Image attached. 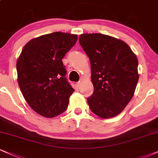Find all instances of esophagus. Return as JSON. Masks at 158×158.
<instances>
[{
	"mask_svg": "<svg viewBox=\"0 0 158 158\" xmlns=\"http://www.w3.org/2000/svg\"><path fill=\"white\" fill-rule=\"evenodd\" d=\"M81 85V81H78V82L76 83V86L77 87V88H80Z\"/></svg>",
	"mask_w": 158,
	"mask_h": 158,
	"instance_id": "obj_1",
	"label": "esophagus"
}]
</instances>
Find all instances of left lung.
Listing matches in <instances>:
<instances>
[{
	"mask_svg": "<svg viewBox=\"0 0 158 158\" xmlns=\"http://www.w3.org/2000/svg\"><path fill=\"white\" fill-rule=\"evenodd\" d=\"M79 43L90 60L94 92L87 98L101 118L116 116L133 97L139 81V61L123 41L101 34H83Z\"/></svg>",
	"mask_w": 158,
	"mask_h": 158,
	"instance_id": "obj_1",
	"label": "left lung"
}]
</instances>
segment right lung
<instances>
[{
    "instance_id": "right-lung-1",
    "label": "right lung",
    "mask_w": 158,
    "mask_h": 158,
    "mask_svg": "<svg viewBox=\"0 0 158 158\" xmlns=\"http://www.w3.org/2000/svg\"><path fill=\"white\" fill-rule=\"evenodd\" d=\"M75 34L54 32L25 44L17 62V81L24 98L34 111L52 118L67 110L75 91L65 77L62 58L75 45Z\"/></svg>"
}]
</instances>
